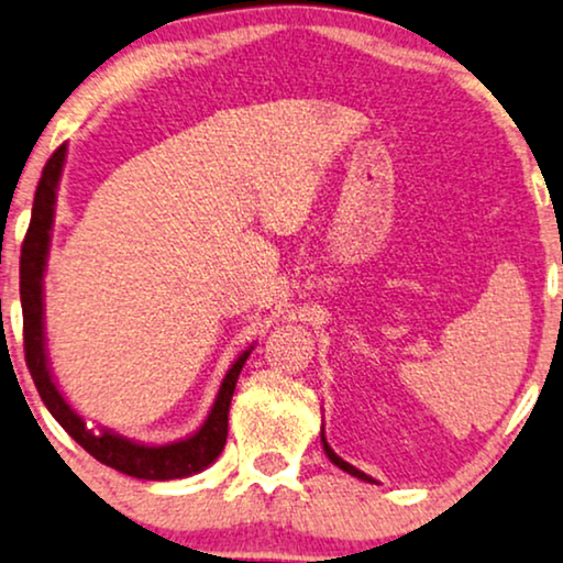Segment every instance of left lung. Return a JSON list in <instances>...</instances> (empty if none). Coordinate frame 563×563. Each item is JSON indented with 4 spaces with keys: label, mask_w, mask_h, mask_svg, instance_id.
Returning <instances> with one entry per match:
<instances>
[{
    "label": "left lung",
    "mask_w": 563,
    "mask_h": 563,
    "mask_svg": "<svg viewBox=\"0 0 563 563\" xmlns=\"http://www.w3.org/2000/svg\"><path fill=\"white\" fill-rule=\"evenodd\" d=\"M321 443H324V453L329 455V461H332V463H334V466H340L342 471H347V474H352V476L363 478V482H373V478H371L368 474H363V471H357L355 466H350V463H347V461H342V459H340V455H336V453L332 451V448H329V445H327V440H324V432H321Z\"/></svg>",
    "instance_id": "1"
}]
</instances>
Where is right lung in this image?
<instances>
[{
	"instance_id": "obj_1",
	"label": "right lung",
	"mask_w": 563,
	"mask_h": 563,
	"mask_svg": "<svg viewBox=\"0 0 563 563\" xmlns=\"http://www.w3.org/2000/svg\"><path fill=\"white\" fill-rule=\"evenodd\" d=\"M66 146L62 144L51 154V159L43 167L41 183H37L33 216L20 250V301H22V342H25V363L30 376L35 380L37 394L46 404L56 422L71 434L85 451L104 466L129 474L136 478H148V482H167V478H183L198 474L206 466L219 459L229 434V407L234 396L236 378L242 373L250 352L231 365V371L223 378L221 391L216 396L211 415L192 438L179 440L172 445H139L131 440L118 438L112 432L95 434L87 430L79 415L64 401L58 388L51 378L48 360H46V342H43V269H46L51 227H54V203H56V185L62 177Z\"/></svg>"
}]
</instances>
